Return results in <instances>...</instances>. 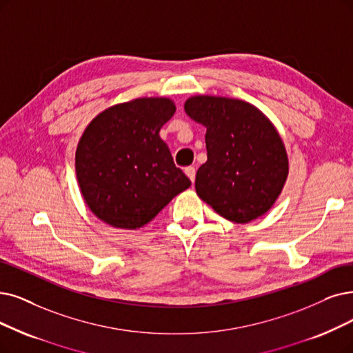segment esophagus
I'll return each mask as SVG.
<instances>
[{
	"label": "esophagus",
	"mask_w": 353,
	"mask_h": 353,
	"mask_svg": "<svg viewBox=\"0 0 353 353\" xmlns=\"http://www.w3.org/2000/svg\"><path fill=\"white\" fill-rule=\"evenodd\" d=\"M184 172H185V175L191 179V182H194V179H195V168H194V166H187V168L184 169Z\"/></svg>",
	"instance_id": "1"
}]
</instances>
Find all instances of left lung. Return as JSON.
<instances>
[{
	"label": "left lung",
	"mask_w": 353,
	"mask_h": 353,
	"mask_svg": "<svg viewBox=\"0 0 353 353\" xmlns=\"http://www.w3.org/2000/svg\"><path fill=\"white\" fill-rule=\"evenodd\" d=\"M184 110L207 129L196 195L233 223L270 211L288 176L287 150L272 121L258 107L229 97L194 95Z\"/></svg>",
	"instance_id": "obj_1"
}]
</instances>
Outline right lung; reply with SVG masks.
Listing matches in <instances>:
<instances>
[{"label":"right lung","mask_w":353,"mask_h":353,"mask_svg":"<svg viewBox=\"0 0 353 353\" xmlns=\"http://www.w3.org/2000/svg\"><path fill=\"white\" fill-rule=\"evenodd\" d=\"M175 110L171 98H136L105 108L83 130L77 179L83 201L101 221L140 229L191 185L159 136Z\"/></svg>","instance_id":"right-lung-1"}]
</instances>
